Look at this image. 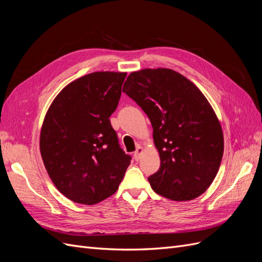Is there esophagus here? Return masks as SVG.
Segmentation results:
<instances>
[{
	"instance_id": "1",
	"label": "esophagus",
	"mask_w": 262,
	"mask_h": 262,
	"mask_svg": "<svg viewBox=\"0 0 262 262\" xmlns=\"http://www.w3.org/2000/svg\"><path fill=\"white\" fill-rule=\"evenodd\" d=\"M142 153H143V147H142V146H138V147H137V150H136V152H134V154H133L134 160L139 161L140 158H141Z\"/></svg>"
}]
</instances>
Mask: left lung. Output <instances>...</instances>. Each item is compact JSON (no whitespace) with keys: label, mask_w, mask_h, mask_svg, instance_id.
<instances>
[{"label":"left lung","mask_w":262,"mask_h":262,"mask_svg":"<svg viewBox=\"0 0 262 262\" xmlns=\"http://www.w3.org/2000/svg\"><path fill=\"white\" fill-rule=\"evenodd\" d=\"M122 91L153 126L161 167L148 177L152 189L173 201L201 195L215 178L224 152L223 131L208 99L187 77L165 68L132 72Z\"/></svg>","instance_id":"1"}]
</instances>
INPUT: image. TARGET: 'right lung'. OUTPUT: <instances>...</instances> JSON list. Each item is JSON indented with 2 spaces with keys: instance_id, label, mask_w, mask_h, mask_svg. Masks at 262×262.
I'll list each match as a JSON object with an SVG mask.
<instances>
[{
  "instance_id": "1",
  "label": "right lung",
  "mask_w": 262,
  "mask_h": 262,
  "mask_svg": "<svg viewBox=\"0 0 262 262\" xmlns=\"http://www.w3.org/2000/svg\"><path fill=\"white\" fill-rule=\"evenodd\" d=\"M125 72H94L68 84L43 119L40 153L53 185L87 205L113 195L131 162L109 117L121 96Z\"/></svg>"
}]
</instances>
